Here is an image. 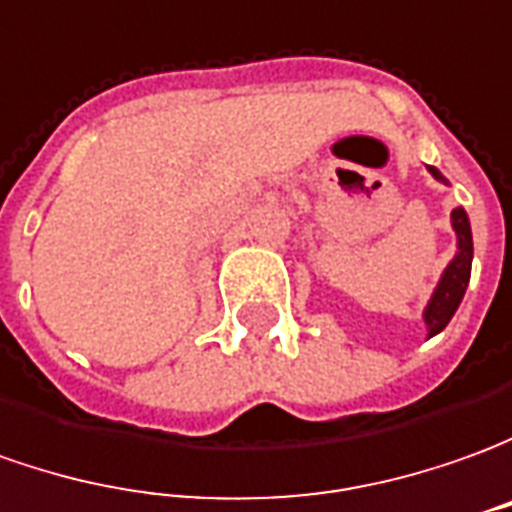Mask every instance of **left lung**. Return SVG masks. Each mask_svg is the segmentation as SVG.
<instances>
[{"mask_svg":"<svg viewBox=\"0 0 512 512\" xmlns=\"http://www.w3.org/2000/svg\"><path fill=\"white\" fill-rule=\"evenodd\" d=\"M429 173L437 182L446 184L443 173L437 168H431L429 165ZM451 227L457 232V255H454V260L446 266L440 283H437L434 294H431L429 305H426V311H423V322H426V328H429V336L440 333V330L451 322V316L460 308L462 297H465L468 280H471L474 238H471V221H468V215H465L462 207H457V210L451 212Z\"/></svg>","mask_w":512,"mask_h":512,"instance_id":"left-lung-1","label":"left lung"}]
</instances>
